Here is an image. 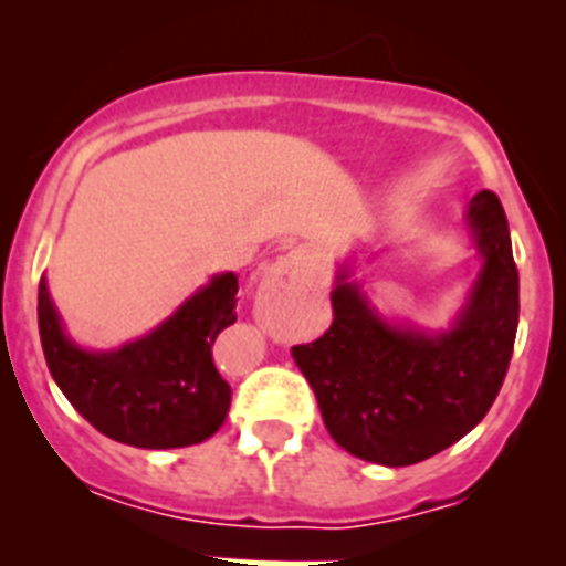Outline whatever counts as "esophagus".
I'll use <instances>...</instances> for the list:
<instances>
[{
    "mask_svg": "<svg viewBox=\"0 0 566 566\" xmlns=\"http://www.w3.org/2000/svg\"><path fill=\"white\" fill-rule=\"evenodd\" d=\"M306 254L289 252L260 277L254 306H258V314L263 317V314H269L274 306H280V303H294V300H300V294H306Z\"/></svg>",
    "mask_w": 566,
    "mask_h": 566,
    "instance_id": "1",
    "label": "esophagus"
}]
</instances>
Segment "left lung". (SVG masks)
Instances as JSON below:
<instances>
[{
  "label": "left lung",
  "instance_id": "1",
  "mask_svg": "<svg viewBox=\"0 0 566 566\" xmlns=\"http://www.w3.org/2000/svg\"><path fill=\"white\" fill-rule=\"evenodd\" d=\"M464 229L482 269L451 326L394 323L343 263L332 328L292 348L328 433L352 457L385 468L431 459L473 431L502 388L518 328V272L496 195L470 198Z\"/></svg>",
  "mask_w": 566,
  "mask_h": 566
}]
</instances>
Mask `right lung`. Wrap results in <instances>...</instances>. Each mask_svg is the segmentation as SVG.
Wrapping results in <instances>:
<instances>
[{
    "mask_svg": "<svg viewBox=\"0 0 566 566\" xmlns=\"http://www.w3.org/2000/svg\"><path fill=\"white\" fill-rule=\"evenodd\" d=\"M238 274H214L161 326L113 352L73 343L39 283V337L48 368L70 405L96 431L133 448L167 451L212 437L232 388L212 363V343L238 314Z\"/></svg>",
    "mask_w": 566,
    "mask_h": 566,
    "instance_id": "right-lung-1",
    "label": "right lung"
}]
</instances>
